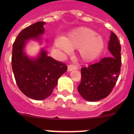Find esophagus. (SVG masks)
<instances>
[{
  "label": "esophagus",
  "mask_w": 134,
  "mask_h": 134,
  "mask_svg": "<svg viewBox=\"0 0 134 134\" xmlns=\"http://www.w3.org/2000/svg\"><path fill=\"white\" fill-rule=\"evenodd\" d=\"M77 69V68L74 65H69V66H68V72H71V71L72 70H76Z\"/></svg>",
  "instance_id": "34e87169"
}]
</instances>
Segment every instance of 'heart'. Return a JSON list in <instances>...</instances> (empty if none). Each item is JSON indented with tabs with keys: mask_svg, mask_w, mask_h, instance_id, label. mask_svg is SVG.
I'll return each mask as SVG.
<instances>
[{
	"mask_svg": "<svg viewBox=\"0 0 134 134\" xmlns=\"http://www.w3.org/2000/svg\"><path fill=\"white\" fill-rule=\"evenodd\" d=\"M54 47L65 53H69L70 49H79L82 60L91 62L98 58L102 53L105 41L102 37L97 35L93 29L80 27L71 32L64 38L55 39Z\"/></svg>",
	"mask_w": 134,
	"mask_h": 134,
	"instance_id": "heart-1",
	"label": "heart"
}]
</instances>
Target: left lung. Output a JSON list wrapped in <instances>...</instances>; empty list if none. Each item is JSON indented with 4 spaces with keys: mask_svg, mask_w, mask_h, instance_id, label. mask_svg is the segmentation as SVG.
<instances>
[{
    "mask_svg": "<svg viewBox=\"0 0 134 134\" xmlns=\"http://www.w3.org/2000/svg\"><path fill=\"white\" fill-rule=\"evenodd\" d=\"M108 49L111 57L81 68V82L78 91L88 101H97L107 97L118 81L121 71V46L118 37L111 32Z\"/></svg>",
    "mask_w": 134,
    "mask_h": 134,
    "instance_id": "left-lung-1",
    "label": "left lung"
}]
</instances>
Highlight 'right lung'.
Segmentation results:
<instances>
[{
    "instance_id": "1",
    "label": "right lung",
    "mask_w": 134,
    "mask_h": 134,
    "mask_svg": "<svg viewBox=\"0 0 134 134\" xmlns=\"http://www.w3.org/2000/svg\"><path fill=\"white\" fill-rule=\"evenodd\" d=\"M45 22L38 21L20 32L13 46L12 68L17 86L27 97L43 100L51 95L58 80L67 70L65 64L48 56L41 49L37 58H29L24 49L27 41H40L44 34Z\"/></svg>"
}]
</instances>
